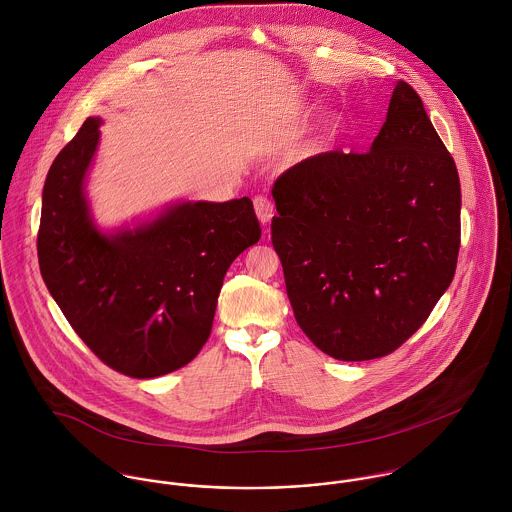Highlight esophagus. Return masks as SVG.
Segmentation results:
<instances>
[{
  "label": "esophagus",
  "instance_id": "obj_1",
  "mask_svg": "<svg viewBox=\"0 0 512 512\" xmlns=\"http://www.w3.org/2000/svg\"><path fill=\"white\" fill-rule=\"evenodd\" d=\"M254 211H256L258 220L262 224H268L272 217H274V203L270 199H266V197H256L254 199Z\"/></svg>",
  "mask_w": 512,
  "mask_h": 512
}]
</instances>
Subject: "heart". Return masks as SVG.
<instances>
[{"instance_id": "b5f03b06", "label": "heart", "mask_w": 512, "mask_h": 512, "mask_svg": "<svg viewBox=\"0 0 512 512\" xmlns=\"http://www.w3.org/2000/svg\"><path fill=\"white\" fill-rule=\"evenodd\" d=\"M311 110H313V108H311L309 104H301V106H297V108H295V116H297V118H305V116H309V114H311ZM333 128H335V120L331 118V120H327V122L323 124L321 134H319V136H317L309 146L303 149V155H309L311 151H315L317 147L321 146V144L327 140V136H329V132H331Z\"/></svg>"}]
</instances>
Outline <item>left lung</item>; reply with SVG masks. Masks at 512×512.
<instances>
[{
  "label": "left lung",
  "instance_id": "left-lung-1",
  "mask_svg": "<svg viewBox=\"0 0 512 512\" xmlns=\"http://www.w3.org/2000/svg\"><path fill=\"white\" fill-rule=\"evenodd\" d=\"M272 244L295 321L337 361L398 349L449 288L461 187L422 98L398 80L366 153L329 151L274 183Z\"/></svg>",
  "mask_w": 512,
  "mask_h": 512
}]
</instances>
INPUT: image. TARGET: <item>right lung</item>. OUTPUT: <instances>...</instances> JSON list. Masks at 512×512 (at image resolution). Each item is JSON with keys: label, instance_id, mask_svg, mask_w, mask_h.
<instances>
[{"label": "right lung", "instance_id": "1", "mask_svg": "<svg viewBox=\"0 0 512 512\" xmlns=\"http://www.w3.org/2000/svg\"><path fill=\"white\" fill-rule=\"evenodd\" d=\"M102 118H86L43 187L37 254L47 290L76 335L106 365L155 378L191 363L207 343L226 270L260 240L248 197L175 201L102 228L86 195Z\"/></svg>", "mask_w": 512, "mask_h": 512}]
</instances>
